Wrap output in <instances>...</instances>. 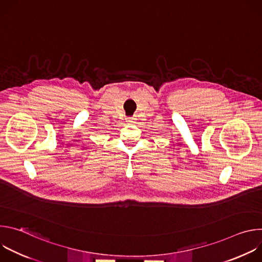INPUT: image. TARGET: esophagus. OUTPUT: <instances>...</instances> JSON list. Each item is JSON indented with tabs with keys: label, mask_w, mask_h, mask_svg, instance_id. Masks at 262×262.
<instances>
[{
	"label": "esophagus",
	"mask_w": 262,
	"mask_h": 262,
	"mask_svg": "<svg viewBox=\"0 0 262 262\" xmlns=\"http://www.w3.org/2000/svg\"><path fill=\"white\" fill-rule=\"evenodd\" d=\"M136 121H137V119L135 118V117H129V118H127V122H132V123H136Z\"/></svg>",
	"instance_id": "1"
}]
</instances>
